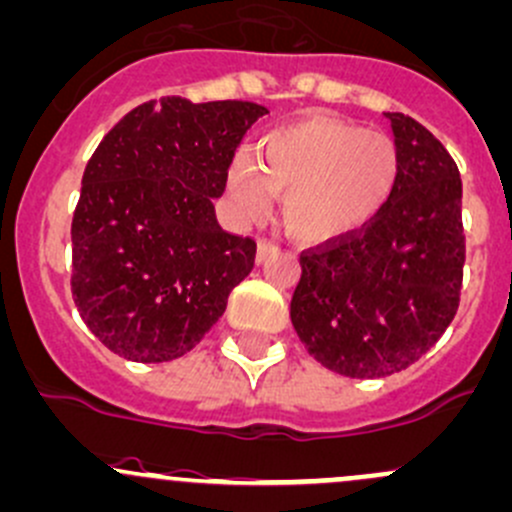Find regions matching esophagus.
I'll use <instances>...</instances> for the list:
<instances>
[{"label": "esophagus", "mask_w": 512, "mask_h": 512, "mask_svg": "<svg viewBox=\"0 0 512 512\" xmlns=\"http://www.w3.org/2000/svg\"><path fill=\"white\" fill-rule=\"evenodd\" d=\"M277 250H279V247L274 245L272 240H260V242H257V262H260V265H262V262L270 260V257H272Z\"/></svg>", "instance_id": "1"}]
</instances>
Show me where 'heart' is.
<instances>
[{
    "label": "heart",
    "mask_w": 512,
    "mask_h": 512,
    "mask_svg": "<svg viewBox=\"0 0 512 512\" xmlns=\"http://www.w3.org/2000/svg\"><path fill=\"white\" fill-rule=\"evenodd\" d=\"M402 154L392 137L351 122L309 117L267 134L257 164L245 154L230 164L225 193L240 220L270 211L282 198L289 233L304 242H333L358 233L395 191Z\"/></svg>",
    "instance_id": "1"
}]
</instances>
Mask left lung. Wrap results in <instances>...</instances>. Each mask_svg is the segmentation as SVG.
<instances>
[{
	"label": "left lung",
	"instance_id": "obj_1",
	"mask_svg": "<svg viewBox=\"0 0 512 512\" xmlns=\"http://www.w3.org/2000/svg\"><path fill=\"white\" fill-rule=\"evenodd\" d=\"M402 174L358 233L301 252L292 324L306 351L346 378L417 363L456 316L466 262L459 166L402 112H387Z\"/></svg>",
	"mask_w": 512,
	"mask_h": 512
}]
</instances>
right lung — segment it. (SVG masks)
Here are the masks:
<instances>
[{
	"mask_svg": "<svg viewBox=\"0 0 512 512\" xmlns=\"http://www.w3.org/2000/svg\"><path fill=\"white\" fill-rule=\"evenodd\" d=\"M262 115L257 102L169 95L134 107L102 137L73 213L71 289L112 353L181 358L252 272L255 240L225 233L213 198Z\"/></svg>",
	"mask_w": 512,
	"mask_h": 512,
	"instance_id": "1",
	"label": "right lung"
}]
</instances>
